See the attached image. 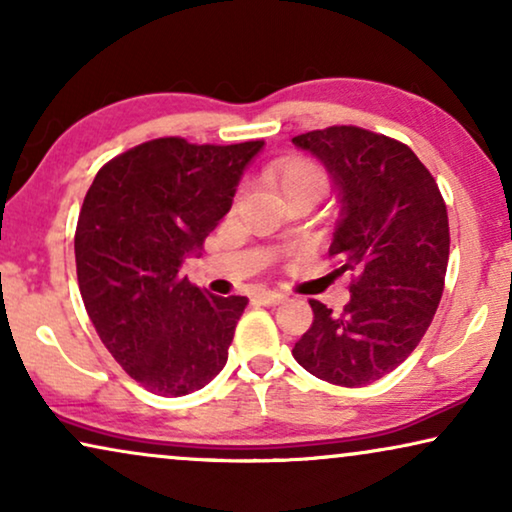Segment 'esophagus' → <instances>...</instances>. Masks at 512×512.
Returning a JSON list of instances; mask_svg holds the SVG:
<instances>
[{
  "instance_id": "1",
  "label": "esophagus",
  "mask_w": 512,
  "mask_h": 512,
  "mask_svg": "<svg viewBox=\"0 0 512 512\" xmlns=\"http://www.w3.org/2000/svg\"><path fill=\"white\" fill-rule=\"evenodd\" d=\"M256 300L261 305H268V307H275L279 303H284L286 296L284 293H277V291H258L256 293Z\"/></svg>"
}]
</instances>
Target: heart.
<instances>
[{
    "instance_id": "heart-1",
    "label": "heart",
    "mask_w": 512,
    "mask_h": 512,
    "mask_svg": "<svg viewBox=\"0 0 512 512\" xmlns=\"http://www.w3.org/2000/svg\"><path fill=\"white\" fill-rule=\"evenodd\" d=\"M272 179H275V188L279 193L291 191V188H298V186L324 188L326 184L324 172H321L314 163H310V160H303V158H293V160H284V163H279L275 170H272Z\"/></svg>"
}]
</instances>
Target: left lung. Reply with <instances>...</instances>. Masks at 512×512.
Segmentation results:
<instances>
[{
	"label": "left lung",
	"instance_id": "left-lung-1",
	"mask_svg": "<svg viewBox=\"0 0 512 512\" xmlns=\"http://www.w3.org/2000/svg\"><path fill=\"white\" fill-rule=\"evenodd\" d=\"M331 174L340 202L328 254L356 272L340 314L310 300L314 321L293 359L319 380L366 387L401 366L443 296L450 226L436 179L396 139L333 125L293 137Z\"/></svg>",
	"mask_w": 512,
	"mask_h": 512
}]
</instances>
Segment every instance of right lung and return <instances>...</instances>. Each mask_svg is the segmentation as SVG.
<instances>
[{
	"instance_id": "obj_1",
	"label": "right lung",
	"mask_w": 512,
	"mask_h": 512,
	"mask_svg": "<svg viewBox=\"0 0 512 512\" xmlns=\"http://www.w3.org/2000/svg\"><path fill=\"white\" fill-rule=\"evenodd\" d=\"M263 142L163 137L95 174L74 235L76 277L97 335L125 373L158 396H186L221 373L249 300L181 277L186 256L230 212Z\"/></svg>"
}]
</instances>
